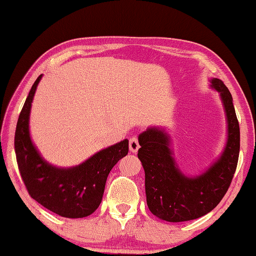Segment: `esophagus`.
Returning <instances> with one entry per match:
<instances>
[{"label":"esophagus","instance_id":"esophagus-1","mask_svg":"<svg viewBox=\"0 0 256 256\" xmlns=\"http://www.w3.org/2000/svg\"><path fill=\"white\" fill-rule=\"evenodd\" d=\"M128 146H130V150H131L132 153H136V152H138V148H140L138 140L136 136H133V138H130Z\"/></svg>","mask_w":256,"mask_h":256}]
</instances>
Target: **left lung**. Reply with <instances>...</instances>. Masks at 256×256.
<instances>
[{"label": "left lung", "mask_w": 256, "mask_h": 256, "mask_svg": "<svg viewBox=\"0 0 256 256\" xmlns=\"http://www.w3.org/2000/svg\"><path fill=\"white\" fill-rule=\"evenodd\" d=\"M220 92L228 120V140L224 153L206 172L187 177L179 170L164 130L150 128L140 134L138 156L145 172V192L148 209L157 218L182 222L214 210L229 189L240 153V126L232 96L224 81L211 79Z\"/></svg>", "instance_id": "1"}]
</instances>
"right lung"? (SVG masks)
Listing matches in <instances>:
<instances>
[{"label":"right lung","mask_w":256,"mask_h":256,"mask_svg":"<svg viewBox=\"0 0 256 256\" xmlns=\"http://www.w3.org/2000/svg\"><path fill=\"white\" fill-rule=\"evenodd\" d=\"M40 79L42 74L32 84L16 125L14 148L20 177L30 197L42 206L64 218H84L100 206L108 172L128 155V140L98 152L78 166L48 164L32 144L28 128L32 98Z\"/></svg>","instance_id":"add662e5"}]
</instances>
